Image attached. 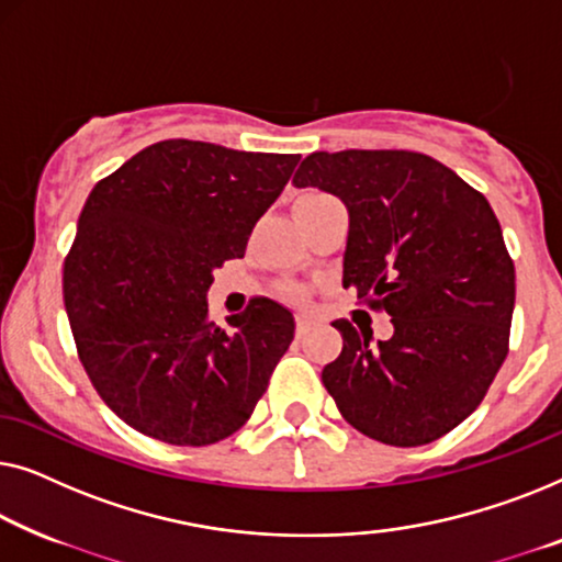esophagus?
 Wrapping results in <instances>:
<instances>
[{
	"label": "esophagus",
	"instance_id": "obj_1",
	"mask_svg": "<svg viewBox=\"0 0 562 562\" xmlns=\"http://www.w3.org/2000/svg\"><path fill=\"white\" fill-rule=\"evenodd\" d=\"M311 326H313L311 315H307V313H297V318H295V334H297V338L305 336L307 330H311Z\"/></svg>",
	"mask_w": 562,
	"mask_h": 562
}]
</instances>
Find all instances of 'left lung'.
I'll return each mask as SVG.
<instances>
[{"instance_id": "1", "label": "left lung", "mask_w": 562, "mask_h": 562, "mask_svg": "<svg viewBox=\"0 0 562 562\" xmlns=\"http://www.w3.org/2000/svg\"><path fill=\"white\" fill-rule=\"evenodd\" d=\"M349 211L344 288L392 315L394 334L334 321L344 349L323 384L346 423L386 446L438 440L481 405L507 359L515 262L479 191L428 155H307L292 178Z\"/></svg>"}]
</instances>
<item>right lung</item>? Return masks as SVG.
Wrapping results in <instances>:
<instances>
[{
    "mask_svg": "<svg viewBox=\"0 0 562 562\" xmlns=\"http://www.w3.org/2000/svg\"><path fill=\"white\" fill-rule=\"evenodd\" d=\"M300 155L165 139L99 180L63 267L76 349L99 397L170 446H211L255 413L295 336L288 307L255 297L209 321L213 270L244 257Z\"/></svg>",
    "mask_w": 562,
    "mask_h": 562,
    "instance_id": "obj_1",
    "label": "right lung"
}]
</instances>
